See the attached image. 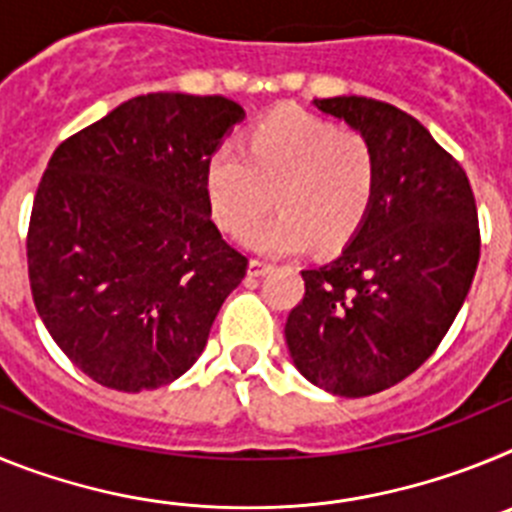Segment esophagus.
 <instances>
[{
  "mask_svg": "<svg viewBox=\"0 0 512 512\" xmlns=\"http://www.w3.org/2000/svg\"><path fill=\"white\" fill-rule=\"evenodd\" d=\"M269 271H271V264H266V261L261 259L248 261V274H251V277H264V274H269Z\"/></svg>",
  "mask_w": 512,
  "mask_h": 512,
  "instance_id": "1",
  "label": "esophagus"
}]
</instances>
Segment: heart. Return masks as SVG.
Segmentation results:
<instances>
[{
  "label": "heart",
  "mask_w": 512,
  "mask_h": 512,
  "mask_svg": "<svg viewBox=\"0 0 512 512\" xmlns=\"http://www.w3.org/2000/svg\"><path fill=\"white\" fill-rule=\"evenodd\" d=\"M243 152L223 146L207 161V202L225 233H246L269 210L271 194L279 212L246 235L253 251L289 256L310 241L318 251H336L359 233L379 179L377 153L364 135L284 110L251 130Z\"/></svg>",
  "instance_id": "obj_1"
}]
</instances>
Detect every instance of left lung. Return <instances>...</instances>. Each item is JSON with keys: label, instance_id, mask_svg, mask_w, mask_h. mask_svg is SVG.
Segmentation results:
<instances>
[{"label": "left lung", "instance_id": "8db88e82", "mask_svg": "<svg viewBox=\"0 0 512 512\" xmlns=\"http://www.w3.org/2000/svg\"><path fill=\"white\" fill-rule=\"evenodd\" d=\"M377 153L372 210L338 259L305 269L284 336L305 379L341 397L402 382L449 333L479 264L467 171L395 104L315 99Z\"/></svg>", "mask_w": 512, "mask_h": 512}]
</instances>
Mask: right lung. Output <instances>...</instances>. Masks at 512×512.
<instances>
[{
	"instance_id": "right-lung-1",
	"label": "right lung",
	"mask_w": 512,
	"mask_h": 512,
	"mask_svg": "<svg viewBox=\"0 0 512 512\" xmlns=\"http://www.w3.org/2000/svg\"><path fill=\"white\" fill-rule=\"evenodd\" d=\"M243 117L220 94H143L53 151L27 228L30 289L58 348L102 387L182 377L246 277L205 192L207 161Z\"/></svg>"
}]
</instances>
